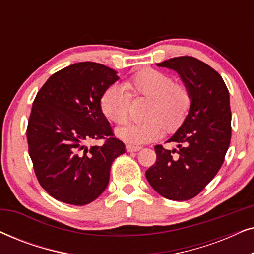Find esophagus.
<instances>
[{
    "label": "esophagus",
    "instance_id": "1",
    "mask_svg": "<svg viewBox=\"0 0 254 254\" xmlns=\"http://www.w3.org/2000/svg\"><path fill=\"white\" fill-rule=\"evenodd\" d=\"M126 150H127L128 152H135V151L141 150V147H138V145L127 144V145H126Z\"/></svg>",
    "mask_w": 254,
    "mask_h": 254
}]
</instances>
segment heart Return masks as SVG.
<instances>
[{"label":"heart","instance_id":"b5f03b06","mask_svg":"<svg viewBox=\"0 0 254 254\" xmlns=\"http://www.w3.org/2000/svg\"><path fill=\"white\" fill-rule=\"evenodd\" d=\"M149 98L143 121L119 128L117 136L127 143L143 144L166 134L176 133L189 117L193 97L187 85L177 83L173 76L154 68L135 72L123 85L114 84L102 93L99 106L104 116L116 125L129 119L130 98Z\"/></svg>","mask_w":254,"mask_h":254}]
</instances>
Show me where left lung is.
Segmentation results:
<instances>
[{
	"instance_id": "8db88e82",
	"label": "left lung",
	"mask_w": 254,
	"mask_h": 254,
	"mask_svg": "<svg viewBox=\"0 0 254 254\" xmlns=\"http://www.w3.org/2000/svg\"><path fill=\"white\" fill-rule=\"evenodd\" d=\"M176 70L193 97L183 126L168 142L155 147V164L145 171L149 184L169 200L185 201L202 192L224 162L231 140V110L227 85L216 70L193 57L157 64Z\"/></svg>"
}]
</instances>
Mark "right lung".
Masks as SVG:
<instances>
[{
    "instance_id": "obj_1",
    "label": "right lung",
    "mask_w": 254,
    "mask_h": 254,
    "mask_svg": "<svg viewBox=\"0 0 254 254\" xmlns=\"http://www.w3.org/2000/svg\"><path fill=\"white\" fill-rule=\"evenodd\" d=\"M117 71L78 62L47 79L34 98L26 136L41 187L61 202L84 206L106 189L111 165L125 152L99 106ZM103 139L102 146L86 145Z\"/></svg>"
}]
</instances>
